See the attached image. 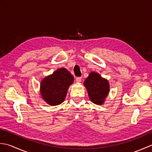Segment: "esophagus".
Returning <instances> with one entry per match:
<instances>
[{"label": "esophagus", "mask_w": 152, "mask_h": 152, "mask_svg": "<svg viewBox=\"0 0 152 152\" xmlns=\"http://www.w3.org/2000/svg\"><path fill=\"white\" fill-rule=\"evenodd\" d=\"M76 82H80L82 81V78L81 77H77V78H76Z\"/></svg>", "instance_id": "esophagus-1"}]
</instances>
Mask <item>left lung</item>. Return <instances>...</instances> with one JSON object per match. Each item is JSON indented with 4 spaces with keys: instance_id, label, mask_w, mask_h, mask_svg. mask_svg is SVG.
Listing matches in <instances>:
<instances>
[{
    "instance_id": "left-lung-1",
    "label": "left lung",
    "mask_w": 152,
    "mask_h": 152,
    "mask_svg": "<svg viewBox=\"0 0 152 152\" xmlns=\"http://www.w3.org/2000/svg\"><path fill=\"white\" fill-rule=\"evenodd\" d=\"M83 84L88 90L91 101L96 104H102L110 91L108 82L102 78L98 73L92 72L89 74Z\"/></svg>"
}]
</instances>
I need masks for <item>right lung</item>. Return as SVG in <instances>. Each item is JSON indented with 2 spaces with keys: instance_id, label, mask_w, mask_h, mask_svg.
<instances>
[{
  "instance_id": "obj_1",
  "label": "right lung",
  "mask_w": 152,
  "mask_h": 152,
  "mask_svg": "<svg viewBox=\"0 0 152 152\" xmlns=\"http://www.w3.org/2000/svg\"><path fill=\"white\" fill-rule=\"evenodd\" d=\"M73 81L74 77L66 69L57 70L42 81V97L51 106L60 104L64 101L69 87Z\"/></svg>"
}]
</instances>
